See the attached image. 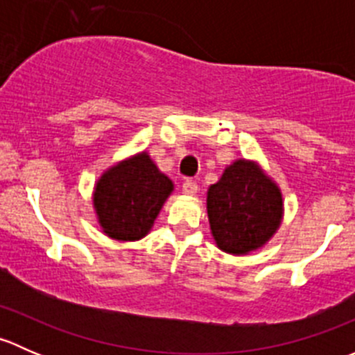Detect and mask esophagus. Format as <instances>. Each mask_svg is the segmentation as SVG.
<instances>
[{
  "label": "esophagus",
  "mask_w": 355,
  "mask_h": 355,
  "mask_svg": "<svg viewBox=\"0 0 355 355\" xmlns=\"http://www.w3.org/2000/svg\"><path fill=\"white\" fill-rule=\"evenodd\" d=\"M182 192H184V194H187V196H194L196 192H198V184H196L194 180H185L184 182V185H182Z\"/></svg>",
  "instance_id": "esophagus-1"
}]
</instances>
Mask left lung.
<instances>
[{"mask_svg": "<svg viewBox=\"0 0 355 355\" xmlns=\"http://www.w3.org/2000/svg\"><path fill=\"white\" fill-rule=\"evenodd\" d=\"M282 214L280 189L252 161H235L207 191L214 241L235 256L266 244L280 227Z\"/></svg>", "mask_w": 355, "mask_h": 355, "instance_id": "obj_1", "label": "left lung"}]
</instances>
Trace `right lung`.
<instances>
[{
	"mask_svg": "<svg viewBox=\"0 0 355 355\" xmlns=\"http://www.w3.org/2000/svg\"><path fill=\"white\" fill-rule=\"evenodd\" d=\"M173 184L146 153L111 166L94 189L103 232L116 241H139L151 230Z\"/></svg>",
	"mask_w": 355,
	"mask_h": 355,
	"instance_id": "obj_1",
	"label": "right lung"
}]
</instances>
